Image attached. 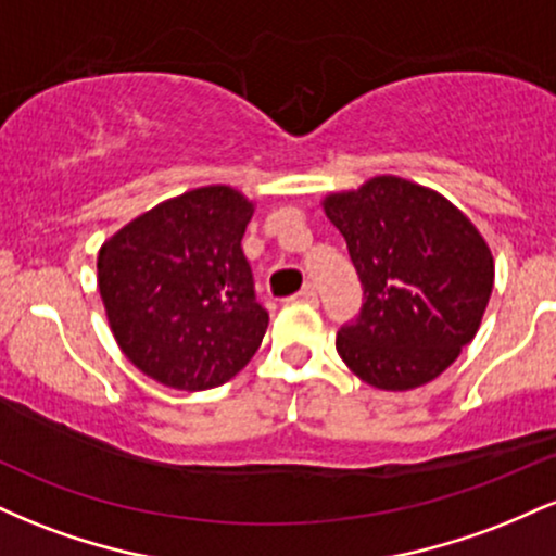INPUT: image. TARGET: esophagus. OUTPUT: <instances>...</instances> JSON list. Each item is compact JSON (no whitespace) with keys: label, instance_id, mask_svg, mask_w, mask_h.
Masks as SVG:
<instances>
[{"label":"esophagus","instance_id":"1","mask_svg":"<svg viewBox=\"0 0 556 556\" xmlns=\"http://www.w3.org/2000/svg\"><path fill=\"white\" fill-rule=\"evenodd\" d=\"M292 300H295V303H308V305H316V303H318V292H316V287H314V285H305L303 290L298 292V295H292Z\"/></svg>","mask_w":556,"mask_h":556}]
</instances>
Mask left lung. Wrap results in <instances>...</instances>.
Masks as SVG:
<instances>
[{"label":"left lung","mask_w":556,"mask_h":556,"mask_svg":"<svg viewBox=\"0 0 556 556\" xmlns=\"http://www.w3.org/2000/svg\"><path fill=\"white\" fill-rule=\"evenodd\" d=\"M363 285L337 353L358 379L405 392L437 379L476 337L494 287L486 240L437 190L381 175L324 201Z\"/></svg>","instance_id":"left-lung-1"}]
</instances>
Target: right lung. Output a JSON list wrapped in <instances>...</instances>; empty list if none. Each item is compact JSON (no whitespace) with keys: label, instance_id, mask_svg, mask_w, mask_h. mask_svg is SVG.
<instances>
[{"label":"right lung","instance_id":"1","mask_svg":"<svg viewBox=\"0 0 556 556\" xmlns=\"http://www.w3.org/2000/svg\"><path fill=\"white\" fill-rule=\"evenodd\" d=\"M253 203L227 185L195 188L101 245L99 292L119 350L159 384L201 392L256 355L269 314L242 235Z\"/></svg>","mask_w":556,"mask_h":556}]
</instances>
